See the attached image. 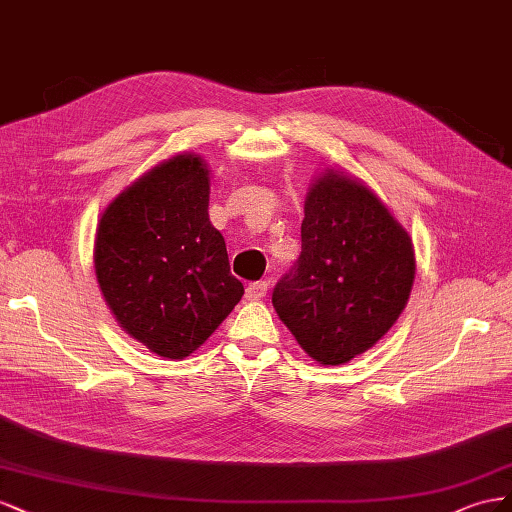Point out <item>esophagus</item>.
<instances>
[{
	"label": "esophagus",
	"mask_w": 512,
	"mask_h": 512,
	"mask_svg": "<svg viewBox=\"0 0 512 512\" xmlns=\"http://www.w3.org/2000/svg\"><path fill=\"white\" fill-rule=\"evenodd\" d=\"M268 294V283L266 281H257L246 287V298L248 300H264Z\"/></svg>",
	"instance_id": "obj_1"
}]
</instances>
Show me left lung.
<instances>
[{
  "label": "left lung",
  "instance_id": "obj_1",
  "mask_svg": "<svg viewBox=\"0 0 512 512\" xmlns=\"http://www.w3.org/2000/svg\"><path fill=\"white\" fill-rule=\"evenodd\" d=\"M414 274L410 233L358 178L326 169L306 195L302 253L272 304L313 360L345 364L399 319Z\"/></svg>",
  "mask_w": 512,
  "mask_h": 512
}]
</instances>
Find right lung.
Returning <instances> with one entry per match:
<instances>
[{"mask_svg":"<svg viewBox=\"0 0 512 512\" xmlns=\"http://www.w3.org/2000/svg\"><path fill=\"white\" fill-rule=\"evenodd\" d=\"M208 203L206 160L178 154L143 173L98 221L102 296L130 337L163 358L193 354L244 294Z\"/></svg>","mask_w":512,"mask_h":512,"instance_id":"add662e5","label":"right lung"}]
</instances>
